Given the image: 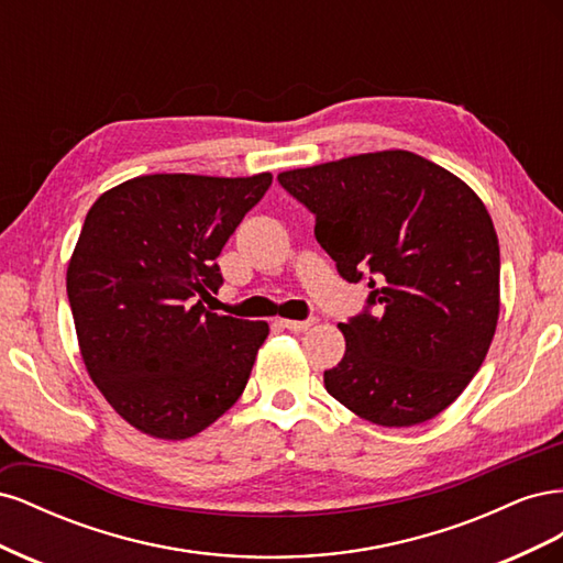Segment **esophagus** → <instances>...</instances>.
<instances>
[{"instance_id": "obj_1", "label": "esophagus", "mask_w": 563, "mask_h": 563, "mask_svg": "<svg viewBox=\"0 0 563 563\" xmlns=\"http://www.w3.org/2000/svg\"><path fill=\"white\" fill-rule=\"evenodd\" d=\"M279 323L284 329H288V331H308L310 327H314L317 323V319L314 317H310V319H279Z\"/></svg>"}]
</instances>
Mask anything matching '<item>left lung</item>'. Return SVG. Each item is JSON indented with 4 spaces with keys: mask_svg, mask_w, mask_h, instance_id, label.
Wrapping results in <instances>:
<instances>
[{
    "mask_svg": "<svg viewBox=\"0 0 563 563\" xmlns=\"http://www.w3.org/2000/svg\"><path fill=\"white\" fill-rule=\"evenodd\" d=\"M277 180L314 213V236L340 277L371 288L366 310L338 323L345 354L323 371L327 391L383 428L432 420L463 395L496 335L500 246L484 201L406 150Z\"/></svg>",
    "mask_w": 563,
    "mask_h": 563,
    "instance_id": "8db88e82",
    "label": "left lung"
}]
</instances>
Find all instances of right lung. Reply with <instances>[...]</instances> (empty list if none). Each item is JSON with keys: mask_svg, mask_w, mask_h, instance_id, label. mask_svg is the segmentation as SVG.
<instances>
[{"mask_svg": "<svg viewBox=\"0 0 563 563\" xmlns=\"http://www.w3.org/2000/svg\"><path fill=\"white\" fill-rule=\"evenodd\" d=\"M272 174H152L103 192L67 265V300L96 387L135 430L180 441L242 397L267 321L209 312L216 258Z\"/></svg>", "mask_w": 563, "mask_h": 563, "instance_id": "obj_1", "label": "right lung"}]
</instances>
